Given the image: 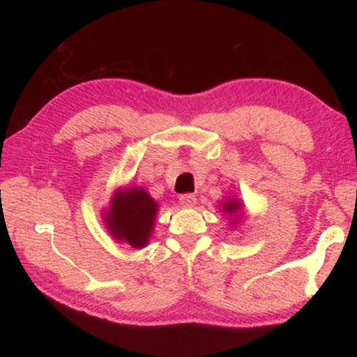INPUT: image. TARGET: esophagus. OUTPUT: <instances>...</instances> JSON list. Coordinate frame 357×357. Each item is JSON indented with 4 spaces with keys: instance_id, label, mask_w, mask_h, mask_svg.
Returning a JSON list of instances; mask_svg holds the SVG:
<instances>
[{
    "instance_id": "34e87169",
    "label": "esophagus",
    "mask_w": 357,
    "mask_h": 357,
    "mask_svg": "<svg viewBox=\"0 0 357 357\" xmlns=\"http://www.w3.org/2000/svg\"><path fill=\"white\" fill-rule=\"evenodd\" d=\"M179 202H181V206H184V207H193L196 204V196L193 193H184L179 196Z\"/></svg>"
}]
</instances>
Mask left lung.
<instances>
[{
	"instance_id": "8db88e82",
	"label": "left lung",
	"mask_w": 357,
	"mask_h": 357,
	"mask_svg": "<svg viewBox=\"0 0 357 357\" xmlns=\"http://www.w3.org/2000/svg\"><path fill=\"white\" fill-rule=\"evenodd\" d=\"M224 208H225V211H229V213H234V211L239 208V206H238L236 201H230V202L225 204Z\"/></svg>"
}]
</instances>
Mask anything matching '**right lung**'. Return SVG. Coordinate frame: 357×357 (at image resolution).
Segmentation results:
<instances>
[{"instance_id":"add662e5","label":"right lung","mask_w":357,"mask_h":357,"mask_svg":"<svg viewBox=\"0 0 357 357\" xmlns=\"http://www.w3.org/2000/svg\"><path fill=\"white\" fill-rule=\"evenodd\" d=\"M158 204L142 188L119 190L113 196L105 222L113 238L135 248L146 247L153 229Z\"/></svg>"}]
</instances>
